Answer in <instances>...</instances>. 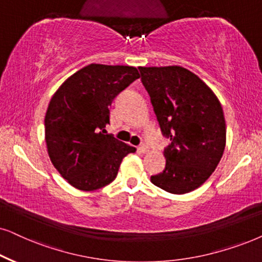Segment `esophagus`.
I'll use <instances>...</instances> for the list:
<instances>
[{"label":"esophagus","instance_id":"esophagus-1","mask_svg":"<svg viewBox=\"0 0 262 262\" xmlns=\"http://www.w3.org/2000/svg\"><path fill=\"white\" fill-rule=\"evenodd\" d=\"M138 150H139V151H141V152H143V154H144V152H147V151H149V147H148V145H147V144H142V145H141V147H139V148H138Z\"/></svg>","mask_w":262,"mask_h":262}]
</instances>
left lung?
Listing matches in <instances>:
<instances>
[{
    "mask_svg": "<svg viewBox=\"0 0 262 262\" xmlns=\"http://www.w3.org/2000/svg\"><path fill=\"white\" fill-rule=\"evenodd\" d=\"M162 135L165 169L151 176L154 185L171 193L201 186L222 159L226 124L222 104L205 81L181 66L138 67Z\"/></svg>",
    "mask_w": 262,
    "mask_h": 262,
    "instance_id": "8db88e82",
    "label": "left lung"
}]
</instances>
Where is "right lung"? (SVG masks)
I'll return each mask as SVG.
<instances>
[{"label": "right lung", "instance_id": "add662e5", "mask_svg": "<svg viewBox=\"0 0 262 262\" xmlns=\"http://www.w3.org/2000/svg\"><path fill=\"white\" fill-rule=\"evenodd\" d=\"M141 77L136 67L91 63L61 84L44 118L50 161L62 178L83 191L112 183L123 159L136 148L108 135L115 96Z\"/></svg>", "mask_w": 262, "mask_h": 262}]
</instances>
